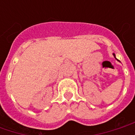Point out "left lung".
Masks as SVG:
<instances>
[{
  "label": "left lung",
  "mask_w": 135,
  "mask_h": 135,
  "mask_svg": "<svg viewBox=\"0 0 135 135\" xmlns=\"http://www.w3.org/2000/svg\"><path fill=\"white\" fill-rule=\"evenodd\" d=\"M113 56H114V57H115V54H114V53H113ZM115 58H116V57H115Z\"/></svg>",
  "instance_id": "1"
}]
</instances>
